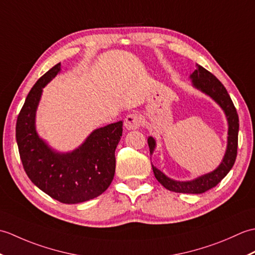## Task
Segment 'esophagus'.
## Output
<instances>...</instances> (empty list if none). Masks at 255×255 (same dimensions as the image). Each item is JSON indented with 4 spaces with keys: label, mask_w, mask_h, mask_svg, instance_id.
Wrapping results in <instances>:
<instances>
[{
    "label": "esophagus",
    "mask_w": 255,
    "mask_h": 255,
    "mask_svg": "<svg viewBox=\"0 0 255 255\" xmlns=\"http://www.w3.org/2000/svg\"><path fill=\"white\" fill-rule=\"evenodd\" d=\"M125 127L128 130H132V129H138L141 127L142 125V118L138 114H129L125 118Z\"/></svg>",
    "instance_id": "obj_1"
}]
</instances>
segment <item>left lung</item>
I'll return each instance as SVG.
<instances>
[{
  "mask_svg": "<svg viewBox=\"0 0 255 255\" xmlns=\"http://www.w3.org/2000/svg\"><path fill=\"white\" fill-rule=\"evenodd\" d=\"M191 79L195 88L202 91L203 93L209 95L217 104H219L226 114L227 121H228V144H227L224 159L215 171L188 182H178L172 180L153 165L152 170L156 180L169 191L175 193L202 194L217 185L228 174L231 167L235 164L238 150L239 116H238L237 110L228 92H227L223 83L213 73H210L205 68L197 64V69L191 74ZM148 144L150 148V154H152L155 148V140L152 137H149Z\"/></svg>",
  "mask_w": 255,
  "mask_h": 255,
  "instance_id": "obj_1",
  "label": "left lung"
}]
</instances>
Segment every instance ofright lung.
Here are the masks:
<instances>
[{
    "label": "right lung",
    "mask_w": 255,
    "mask_h": 255,
    "mask_svg": "<svg viewBox=\"0 0 255 255\" xmlns=\"http://www.w3.org/2000/svg\"><path fill=\"white\" fill-rule=\"evenodd\" d=\"M60 63L37 81L16 122V141L27 176L42 192L63 204H79L104 193L115 174V150L123 122L96 129L72 152L59 153L40 139L35 117L42 88L60 71Z\"/></svg>",
    "instance_id": "add662e5"
}]
</instances>
